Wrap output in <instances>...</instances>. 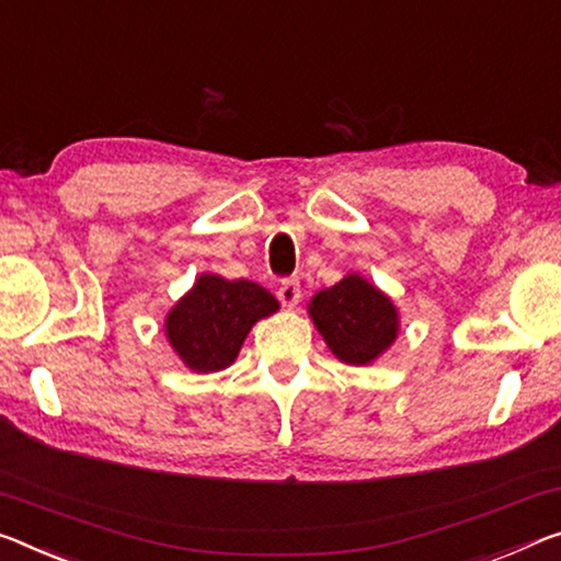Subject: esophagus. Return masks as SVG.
<instances>
[{
    "label": "esophagus",
    "instance_id": "obj_1",
    "mask_svg": "<svg viewBox=\"0 0 561 561\" xmlns=\"http://www.w3.org/2000/svg\"><path fill=\"white\" fill-rule=\"evenodd\" d=\"M277 297H279V301L287 309H295L299 301H301V287H299V279H284L282 284H279V289H277Z\"/></svg>",
    "mask_w": 561,
    "mask_h": 561
}]
</instances>
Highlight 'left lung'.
Listing matches in <instances>:
<instances>
[{
  "mask_svg": "<svg viewBox=\"0 0 561 561\" xmlns=\"http://www.w3.org/2000/svg\"><path fill=\"white\" fill-rule=\"evenodd\" d=\"M307 312L329 352L352 367L375 364L399 336V312L392 297L357 272L317 291Z\"/></svg>",
  "mask_w": 561,
  "mask_h": 561,
  "instance_id": "left-lung-1",
  "label": "left lung"
}]
</instances>
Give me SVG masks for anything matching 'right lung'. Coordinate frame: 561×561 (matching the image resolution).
Wrapping results in <instances>:
<instances>
[{
	"label": "right lung",
	"instance_id": "add662e5",
	"mask_svg": "<svg viewBox=\"0 0 561 561\" xmlns=\"http://www.w3.org/2000/svg\"><path fill=\"white\" fill-rule=\"evenodd\" d=\"M277 309L260 284L204 272L167 312L164 336L186 369L211 375L234 364L252 327Z\"/></svg>",
	"mask_w": 561,
	"mask_h": 561
}]
</instances>
